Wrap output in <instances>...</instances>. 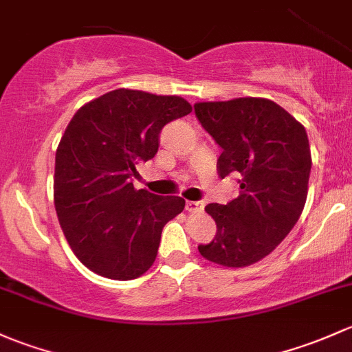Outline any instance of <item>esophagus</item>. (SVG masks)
<instances>
[{
	"instance_id": "esophagus-1",
	"label": "esophagus",
	"mask_w": 352,
	"mask_h": 352,
	"mask_svg": "<svg viewBox=\"0 0 352 352\" xmlns=\"http://www.w3.org/2000/svg\"><path fill=\"white\" fill-rule=\"evenodd\" d=\"M186 209L188 212H201L204 209V202H195V201H187Z\"/></svg>"
}]
</instances>
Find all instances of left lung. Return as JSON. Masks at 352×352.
<instances>
[{
  "label": "left lung",
  "instance_id": "1",
  "mask_svg": "<svg viewBox=\"0 0 352 352\" xmlns=\"http://www.w3.org/2000/svg\"><path fill=\"white\" fill-rule=\"evenodd\" d=\"M195 114L223 148L219 175L239 173V195L207 204L217 231L199 253L212 263L244 268L268 256L300 217L312 157L300 121L265 98L195 102Z\"/></svg>",
  "mask_w": 352,
  "mask_h": 352
}]
</instances>
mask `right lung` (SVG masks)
<instances>
[{
    "mask_svg": "<svg viewBox=\"0 0 352 352\" xmlns=\"http://www.w3.org/2000/svg\"><path fill=\"white\" fill-rule=\"evenodd\" d=\"M192 111L180 96L116 89L72 116L55 153L54 204L77 260L96 275L133 280L150 270L179 195L136 190V165L157 155L160 131Z\"/></svg>",
    "mask_w": 352,
    "mask_h": 352,
    "instance_id": "1",
    "label": "right lung"
}]
</instances>
